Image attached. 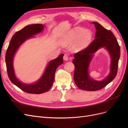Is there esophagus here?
Listing matches in <instances>:
<instances>
[{
    "label": "esophagus",
    "mask_w": 128,
    "mask_h": 128,
    "mask_svg": "<svg viewBox=\"0 0 128 128\" xmlns=\"http://www.w3.org/2000/svg\"><path fill=\"white\" fill-rule=\"evenodd\" d=\"M64 59L65 61H68L69 60V56L67 54H64Z\"/></svg>",
    "instance_id": "esophagus-1"
}]
</instances>
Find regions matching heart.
<instances>
[{
	"mask_svg": "<svg viewBox=\"0 0 128 128\" xmlns=\"http://www.w3.org/2000/svg\"><path fill=\"white\" fill-rule=\"evenodd\" d=\"M92 38V32L90 30L76 27L69 33L65 39V43L70 44L76 42L74 50H80L88 45Z\"/></svg>",
	"mask_w": 128,
	"mask_h": 128,
	"instance_id": "obj_1",
	"label": "heart"
}]
</instances>
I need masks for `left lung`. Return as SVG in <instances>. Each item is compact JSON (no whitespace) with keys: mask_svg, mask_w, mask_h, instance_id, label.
<instances>
[{"mask_svg":"<svg viewBox=\"0 0 128 128\" xmlns=\"http://www.w3.org/2000/svg\"><path fill=\"white\" fill-rule=\"evenodd\" d=\"M96 29L94 40L86 48L74 54L72 62L75 65L74 80L76 86L84 90L94 91L105 87L117 75L120 48L118 42L110 30L106 29L99 23L94 22ZM105 47L111 57V72L106 78L102 81L92 79L89 76L88 68L94 53L100 47Z\"/></svg>","mask_w":128,"mask_h":128,"instance_id":"1","label":"left lung"}]
</instances>
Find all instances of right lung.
<instances>
[{"label": "right lung", "instance_id": "obj_1", "mask_svg": "<svg viewBox=\"0 0 128 128\" xmlns=\"http://www.w3.org/2000/svg\"><path fill=\"white\" fill-rule=\"evenodd\" d=\"M43 29L44 26L42 24H35L27 26L16 32L12 38L6 53V68L10 80L22 91L28 94H41L48 91L53 84L56 68L63 64L64 54H61L56 59L50 61L43 75L39 80L34 84L22 83L15 76L13 65L15 52L23 42L34 37L33 35L40 32Z\"/></svg>", "mask_w": 128, "mask_h": 128}]
</instances>
